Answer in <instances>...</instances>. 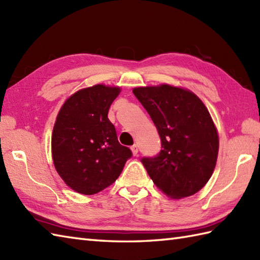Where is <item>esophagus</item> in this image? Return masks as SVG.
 <instances>
[{"mask_svg": "<svg viewBox=\"0 0 260 260\" xmlns=\"http://www.w3.org/2000/svg\"><path fill=\"white\" fill-rule=\"evenodd\" d=\"M131 150H132V153H133V155H137V154H139V146H137L136 144H134L133 146L131 147Z\"/></svg>", "mask_w": 260, "mask_h": 260, "instance_id": "esophagus-1", "label": "esophagus"}]
</instances>
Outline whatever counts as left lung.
<instances>
[{
    "mask_svg": "<svg viewBox=\"0 0 260 260\" xmlns=\"http://www.w3.org/2000/svg\"><path fill=\"white\" fill-rule=\"evenodd\" d=\"M161 137L162 150L142 163L159 190L171 199L200 191L217 164L219 135L206 105L194 92L168 84L135 87Z\"/></svg>",
    "mask_w": 260,
    "mask_h": 260,
    "instance_id": "left-lung-1",
    "label": "left lung"
}]
</instances>
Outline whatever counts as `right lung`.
Segmentation results:
<instances>
[{
  "label": "right lung",
  "mask_w": 260,
  "mask_h": 260,
  "mask_svg": "<svg viewBox=\"0 0 260 260\" xmlns=\"http://www.w3.org/2000/svg\"><path fill=\"white\" fill-rule=\"evenodd\" d=\"M120 90L103 84L82 88L66 99L57 115L51 136L54 168L80 194H96L113 184L132 156L108 119Z\"/></svg>",
  "instance_id": "obj_1"
}]
</instances>
